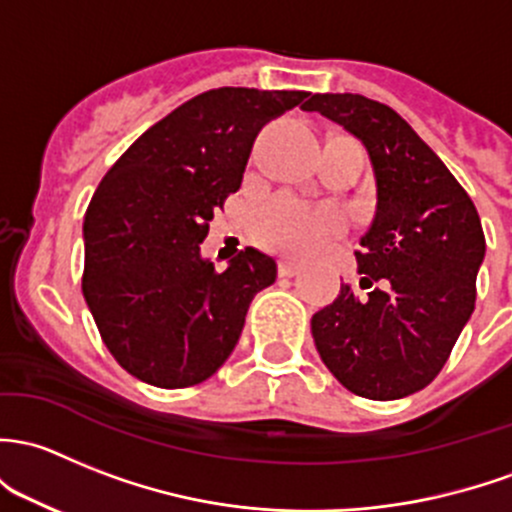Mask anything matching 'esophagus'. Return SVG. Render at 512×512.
I'll return each mask as SVG.
<instances>
[{
  "mask_svg": "<svg viewBox=\"0 0 512 512\" xmlns=\"http://www.w3.org/2000/svg\"><path fill=\"white\" fill-rule=\"evenodd\" d=\"M299 272H301L299 262H292V260L279 262V274H282V277H297Z\"/></svg>",
  "mask_w": 512,
  "mask_h": 512,
  "instance_id": "1",
  "label": "esophagus"
}]
</instances>
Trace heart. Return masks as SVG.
<instances>
[{"label":"heart","mask_w":512,"mask_h":512,"mask_svg":"<svg viewBox=\"0 0 512 512\" xmlns=\"http://www.w3.org/2000/svg\"><path fill=\"white\" fill-rule=\"evenodd\" d=\"M341 230V220L333 213H316L289 196L274 198L260 215V240L279 250H311L328 235Z\"/></svg>","instance_id":"obj_1"}]
</instances>
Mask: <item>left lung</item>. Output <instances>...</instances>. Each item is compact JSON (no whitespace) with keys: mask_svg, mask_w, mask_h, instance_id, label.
<instances>
[{"mask_svg":"<svg viewBox=\"0 0 512 512\" xmlns=\"http://www.w3.org/2000/svg\"><path fill=\"white\" fill-rule=\"evenodd\" d=\"M321 112L363 139L378 181V213L360 238V289L341 284L311 319L316 351L346 390L397 400L432 383L476 304L486 255L481 218L419 134L378 100L314 95Z\"/></svg>","mask_w":512,"mask_h":512,"instance_id":"left-lung-1","label":"left lung"}]
</instances>
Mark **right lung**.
Wrapping results in <instances>:
<instances>
[{"mask_svg":"<svg viewBox=\"0 0 512 512\" xmlns=\"http://www.w3.org/2000/svg\"><path fill=\"white\" fill-rule=\"evenodd\" d=\"M306 98L255 88L196 95L149 127L93 193L83 297L107 351L142 383L179 390L211 378L252 297L277 279L272 257L252 247L218 272L198 245L240 188L262 125Z\"/></svg>","mask_w":512,"mask_h":512,"instance_id":"right-lung-1","label":"right lung"}]
</instances>
